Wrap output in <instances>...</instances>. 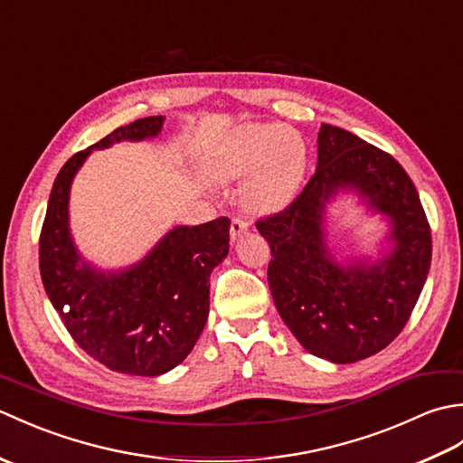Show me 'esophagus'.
Wrapping results in <instances>:
<instances>
[{
	"label": "esophagus",
	"instance_id": "34e87169",
	"mask_svg": "<svg viewBox=\"0 0 463 463\" xmlns=\"http://www.w3.org/2000/svg\"><path fill=\"white\" fill-rule=\"evenodd\" d=\"M247 231H249V222L241 219V216H234L231 222V239L237 241V239H241V234H244Z\"/></svg>",
	"mask_w": 463,
	"mask_h": 463
}]
</instances>
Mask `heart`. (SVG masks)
<instances>
[{"label": "heart", "mask_w": 463, "mask_h": 463, "mask_svg": "<svg viewBox=\"0 0 463 463\" xmlns=\"http://www.w3.org/2000/svg\"><path fill=\"white\" fill-rule=\"evenodd\" d=\"M307 169V143L290 125L247 123L234 129L211 163L216 181L247 179L242 203L252 213L282 209Z\"/></svg>", "instance_id": "1"}]
</instances>
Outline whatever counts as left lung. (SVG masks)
<instances>
[{"label":"left lung","instance_id":"left-lung-1","mask_svg":"<svg viewBox=\"0 0 463 463\" xmlns=\"http://www.w3.org/2000/svg\"><path fill=\"white\" fill-rule=\"evenodd\" d=\"M340 192H356L389 222V247L378 260L331 254L326 204ZM257 229L272 252L274 307L304 350L352 364L386 348L406 326L430 272L431 234L416 186L392 155L322 123L312 179Z\"/></svg>","mask_w":463,"mask_h":463}]
</instances>
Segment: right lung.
<instances>
[{
	"mask_svg": "<svg viewBox=\"0 0 463 463\" xmlns=\"http://www.w3.org/2000/svg\"><path fill=\"white\" fill-rule=\"evenodd\" d=\"M163 115L119 127L73 155L53 183L39 237V270L49 300L73 340L109 370L161 376L189 356L209 318V279L229 254L226 216L173 226L145 257L119 270L87 262L69 229V193L93 151L155 139Z\"/></svg>",
	"mask_w": 463,
	"mask_h": 463,
	"instance_id": "add662e5",
	"label": "right lung"
}]
</instances>
